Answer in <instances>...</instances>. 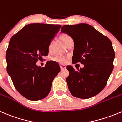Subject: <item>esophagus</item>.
<instances>
[{
	"label": "esophagus",
	"instance_id": "34e87169",
	"mask_svg": "<svg viewBox=\"0 0 122 122\" xmlns=\"http://www.w3.org/2000/svg\"><path fill=\"white\" fill-rule=\"evenodd\" d=\"M60 68H61V70H63V69H66V66H65V65H63V64H61L60 65Z\"/></svg>",
	"mask_w": 122,
	"mask_h": 122
}]
</instances>
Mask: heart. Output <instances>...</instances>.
<instances>
[{
	"label": "heart",
	"instance_id": "b5f03b06",
	"mask_svg": "<svg viewBox=\"0 0 122 122\" xmlns=\"http://www.w3.org/2000/svg\"><path fill=\"white\" fill-rule=\"evenodd\" d=\"M60 38H61V39L62 40V42H63L66 45H67V43H68V41L71 39L70 36H68V35H66V34H62V35H61V36H60ZM51 46H52V43H50L49 45V47H48L49 51H51ZM67 60H68L67 57H66V56H62V55H56V56L52 58V61L60 64L66 63V61H67Z\"/></svg>",
	"mask_w": 122,
	"mask_h": 122
}]
</instances>
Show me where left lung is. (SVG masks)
<instances>
[{
  "label": "left lung",
  "mask_w": 122,
  "mask_h": 122,
  "mask_svg": "<svg viewBox=\"0 0 122 122\" xmlns=\"http://www.w3.org/2000/svg\"><path fill=\"white\" fill-rule=\"evenodd\" d=\"M61 31L74 41L73 64L80 62L83 68L75 70L68 66L66 78L68 89L73 96L87 99L101 92L113 71L115 57L110 40L92 26L85 23L62 26Z\"/></svg>",
  "instance_id": "left-lung-1"
}]
</instances>
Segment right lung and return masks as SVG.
<instances>
[{
	"instance_id": "obj_1",
	"label": "right lung",
	"mask_w": 122,
	"mask_h": 122,
	"mask_svg": "<svg viewBox=\"0 0 122 122\" xmlns=\"http://www.w3.org/2000/svg\"><path fill=\"white\" fill-rule=\"evenodd\" d=\"M61 27L29 24L9 41L6 54L7 72L18 92L28 100L37 101L45 98L60 72V67L56 62L48 61L44 67H38L36 62L48 55L49 43Z\"/></svg>"
}]
</instances>
